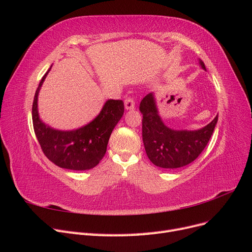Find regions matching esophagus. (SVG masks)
I'll list each match as a JSON object with an SVG mask.
<instances>
[{
	"label": "esophagus",
	"mask_w": 252,
	"mask_h": 252,
	"mask_svg": "<svg viewBox=\"0 0 252 252\" xmlns=\"http://www.w3.org/2000/svg\"><path fill=\"white\" fill-rule=\"evenodd\" d=\"M135 107V103L133 101V98L131 97H127L125 100V108L126 110H133Z\"/></svg>",
	"instance_id": "1"
}]
</instances>
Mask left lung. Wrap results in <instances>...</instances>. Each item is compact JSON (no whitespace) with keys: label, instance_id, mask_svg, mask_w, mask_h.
Instances as JSON below:
<instances>
[{"label":"left lung","instance_id":"8db88e82","mask_svg":"<svg viewBox=\"0 0 252 252\" xmlns=\"http://www.w3.org/2000/svg\"><path fill=\"white\" fill-rule=\"evenodd\" d=\"M199 61L206 70L203 61ZM140 111L143 114L142 134L147 157L151 163L166 169L180 168L193 162L208 144L218 123L217 116L197 130L169 128L159 117L154 93L143 97Z\"/></svg>","mask_w":252,"mask_h":252}]
</instances>
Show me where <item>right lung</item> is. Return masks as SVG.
<instances>
[{
	"label": "right lung",
	"mask_w": 252,
	"mask_h": 252,
	"mask_svg": "<svg viewBox=\"0 0 252 252\" xmlns=\"http://www.w3.org/2000/svg\"><path fill=\"white\" fill-rule=\"evenodd\" d=\"M42 78L32 104V123L41 148L50 161L61 168L88 170L94 168L106 154L113 128L124 114L122 100H108L97 116L85 126L73 130H59L45 124L37 110V96L48 72Z\"/></svg>",
	"instance_id": "right-lung-1"
}]
</instances>
